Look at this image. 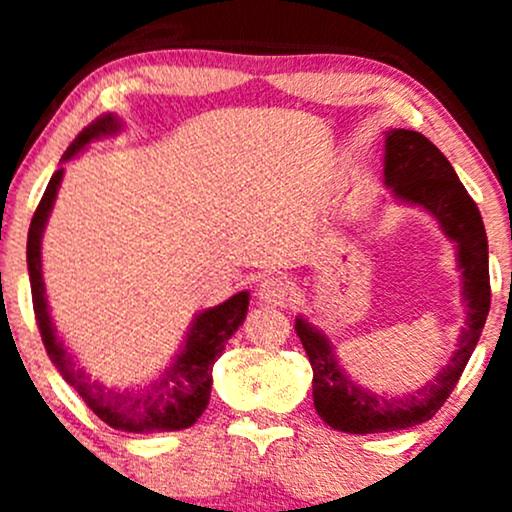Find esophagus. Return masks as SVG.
Listing matches in <instances>:
<instances>
[{
	"mask_svg": "<svg viewBox=\"0 0 512 512\" xmlns=\"http://www.w3.org/2000/svg\"><path fill=\"white\" fill-rule=\"evenodd\" d=\"M291 293H293V284L281 274L264 276L260 286H257V298L267 305H284L291 298Z\"/></svg>",
	"mask_w": 512,
	"mask_h": 512,
	"instance_id": "34e87169",
	"label": "esophagus"
}]
</instances>
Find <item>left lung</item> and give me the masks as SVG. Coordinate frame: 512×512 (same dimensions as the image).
<instances>
[{"label":"left lung","mask_w":512,"mask_h":512,"mask_svg":"<svg viewBox=\"0 0 512 512\" xmlns=\"http://www.w3.org/2000/svg\"><path fill=\"white\" fill-rule=\"evenodd\" d=\"M385 185L402 204L426 209L436 216L457 248L462 272L464 327L450 361L419 390L407 395H380L351 380L334 356L327 334L303 315L296 317V334L313 366V402L320 419L334 431L385 433L419 426L433 419L455 390L491 308L489 243L481 214L467 195L455 168L424 134L411 129L385 132Z\"/></svg>","instance_id":"8db88e82"}]
</instances>
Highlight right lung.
<instances>
[{
    "label": "right lung",
    "instance_id": "right-lung-1",
    "mask_svg": "<svg viewBox=\"0 0 512 512\" xmlns=\"http://www.w3.org/2000/svg\"><path fill=\"white\" fill-rule=\"evenodd\" d=\"M120 129L122 120L115 113L101 115L86 129H81L79 137L64 151L62 163L81 154L91 142L115 137ZM62 175L64 168H57L48 182V190L40 199L31 228H28L26 248L35 320H38L40 337H43L50 361L60 370L62 378L79 392L88 409H93L98 419L117 428V431L154 433L190 428L202 416V411L207 409L211 397V366L223 354V346H226L228 339L243 325L245 315H248L250 293L240 291L221 305H214V308H207L195 315L180 354L149 385L120 390V387H108L93 380L84 368L76 366L72 351L67 349V344L57 334L48 310V296H45L40 245H43V233L45 226H48L57 190H60Z\"/></svg>",
    "mask_w": 512,
    "mask_h": 512
}]
</instances>
